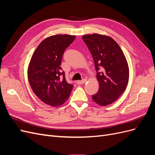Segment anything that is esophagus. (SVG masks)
<instances>
[{
	"mask_svg": "<svg viewBox=\"0 0 155 155\" xmlns=\"http://www.w3.org/2000/svg\"><path fill=\"white\" fill-rule=\"evenodd\" d=\"M87 79H83V80H81V81H77L76 83L78 84V85H82V84L85 83L87 82Z\"/></svg>",
	"mask_w": 155,
	"mask_h": 155,
	"instance_id": "esophagus-1",
	"label": "esophagus"
}]
</instances>
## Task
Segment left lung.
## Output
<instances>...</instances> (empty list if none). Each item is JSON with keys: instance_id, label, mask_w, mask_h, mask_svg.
I'll return each mask as SVG.
<instances>
[{"instance_id": "1", "label": "left lung", "mask_w": 155, "mask_h": 155, "mask_svg": "<svg viewBox=\"0 0 155 155\" xmlns=\"http://www.w3.org/2000/svg\"><path fill=\"white\" fill-rule=\"evenodd\" d=\"M82 38L92 55L99 82V90L92 96V100L101 106L110 105L127 86L129 74L126 58L118 43L109 36L94 34Z\"/></svg>"}]
</instances>
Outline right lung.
<instances>
[{
    "instance_id": "obj_1",
    "label": "right lung",
    "mask_w": 155,
    "mask_h": 155,
    "mask_svg": "<svg viewBox=\"0 0 155 155\" xmlns=\"http://www.w3.org/2000/svg\"><path fill=\"white\" fill-rule=\"evenodd\" d=\"M75 38L70 35L48 37L37 46L30 60V85L35 95L48 105H63L72 90L74 85L67 82L61 65L64 50Z\"/></svg>"
}]
</instances>
